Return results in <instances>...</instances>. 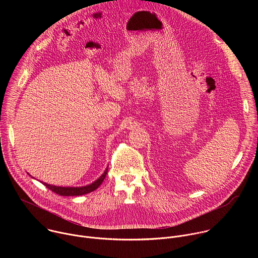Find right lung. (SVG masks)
Segmentation results:
<instances>
[{"mask_svg":"<svg viewBox=\"0 0 258 258\" xmlns=\"http://www.w3.org/2000/svg\"><path fill=\"white\" fill-rule=\"evenodd\" d=\"M107 172H108V167L106 168L104 173L97 180H95L93 183H91V185L85 186V187H57V186L49 185V183H46V182H43V183L52 192H54L60 196H81V195L91 193V192L95 191L96 189H98V187L103 182Z\"/></svg>","mask_w":258,"mask_h":258,"instance_id":"obj_1","label":"right lung"}]
</instances>
